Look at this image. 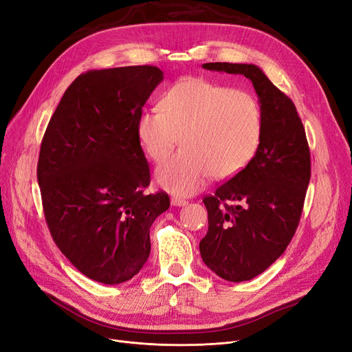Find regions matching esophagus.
I'll return each instance as SVG.
<instances>
[{
  "label": "esophagus",
  "instance_id": "obj_1",
  "mask_svg": "<svg viewBox=\"0 0 352 352\" xmlns=\"http://www.w3.org/2000/svg\"><path fill=\"white\" fill-rule=\"evenodd\" d=\"M170 202H172L173 206H185V205H188V200L180 199V197H172Z\"/></svg>",
  "mask_w": 352,
  "mask_h": 352
}]
</instances>
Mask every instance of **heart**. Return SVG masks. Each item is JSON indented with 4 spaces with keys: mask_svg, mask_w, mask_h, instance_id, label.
I'll use <instances>...</instances> for the list:
<instances>
[{
    "mask_svg": "<svg viewBox=\"0 0 352 352\" xmlns=\"http://www.w3.org/2000/svg\"><path fill=\"white\" fill-rule=\"evenodd\" d=\"M159 107L140 113L136 131L156 163L169 157L182 138V152L156 172L159 185L173 195L199 192L212 175L236 176L254 160L262 142V107L246 90L189 77L167 90Z\"/></svg>",
    "mask_w": 352,
    "mask_h": 352,
    "instance_id": "heart-1",
    "label": "heart"
}]
</instances>
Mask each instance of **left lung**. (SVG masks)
Listing matches in <instances>:
<instances>
[{
	"instance_id": "left-lung-1",
	"label": "left lung",
	"mask_w": 352,
	"mask_h": 352,
	"mask_svg": "<svg viewBox=\"0 0 352 352\" xmlns=\"http://www.w3.org/2000/svg\"><path fill=\"white\" fill-rule=\"evenodd\" d=\"M202 67L249 78L263 113L262 142L254 160L204 199L209 229L199 243L204 262L217 276L249 280L285 252L295 235L311 179L309 146L292 100L259 67Z\"/></svg>"
}]
</instances>
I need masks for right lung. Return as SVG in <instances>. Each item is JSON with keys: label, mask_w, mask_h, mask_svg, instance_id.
<instances>
[{"label": "right lung", "mask_w": 352, "mask_h": 352, "mask_svg": "<svg viewBox=\"0 0 352 352\" xmlns=\"http://www.w3.org/2000/svg\"><path fill=\"white\" fill-rule=\"evenodd\" d=\"M162 80L155 65L80 74L41 142L37 179L50 233L81 274L106 285L139 274L150 226L170 206L166 192L144 193L150 169L136 131Z\"/></svg>", "instance_id": "1"}]
</instances>
